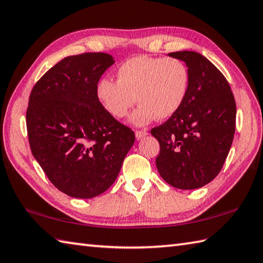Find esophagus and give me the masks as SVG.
<instances>
[{"label":"esophagus","instance_id":"esophagus-1","mask_svg":"<svg viewBox=\"0 0 263 263\" xmlns=\"http://www.w3.org/2000/svg\"><path fill=\"white\" fill-rule=\"evenodd\" d=\"M148 135V133L146 131H142V130H137L136 131V137L137 139H141L143 137H146Z\"/></svg>","mask_w":263,"mask_h":263}]
</instances>
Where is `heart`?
<instances>
[{
    "instance_id": "b5f03b06",
    "label": "heart",
    "mask_w": 263,
    "mask_h": 263,
    "mask_svg": "<svg viewBox=\"0 0 263 263\" xmlns=\"http://www.w3.org/2000/svg\"><path fill=\"white\" fill-rule=\"evenodd\" d=\"M117 82L101 79L96 87L97 99L108 115L122 118L138 102L130 121L142 126L155 118L176 115L186 100L190 74L178 58L137 55L125 60L116 71Z\"/></svg>"
}]
</instances>
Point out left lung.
Segmentation results:
<instances>
[{"label":"left lung","mask_w":263,"mask_h":263,"mask_svg":"<svg viewBox=\"0 0 263 263\" xmlns=\"http://www.w3.org/2000/svg\"><path fill=\"white\" fill-rule=\"evenodd\" d=\"M186 63L190 85L176 115L152 128L161 151L158 173L179 189H196L218 176L236 127V102L228 81L209 59L194 51L168 53Z\"/></svg>","instance_id":"left-lung-1"}]
</instances>
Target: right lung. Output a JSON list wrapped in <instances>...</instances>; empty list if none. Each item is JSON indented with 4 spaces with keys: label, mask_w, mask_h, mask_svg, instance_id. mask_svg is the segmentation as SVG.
Returning a JSON list of instances; mask_svg holds the SVG:
<instances>
[{
    "label": "right lung",
    "mask_w": 263,
    "mask_h": 263,
    "mask_svg": "<svg viewBox=\"0 0 263 263\" xmlns=\"http://www.w3.org/2000/svg\"><path fill=\"white\" fill-rule=\"evenodd\" d=\"M114 63L104 52L66 57L30 92V151L53 186L70 197L105 193L135 143V132L108 115L97 99L98 82Z\"/></svg>",
    "instance_id": "obj_1"
}]
</instances>
